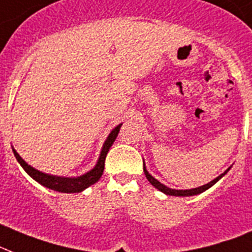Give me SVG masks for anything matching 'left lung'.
<instances>
[{
  "label": "left lung",
  "mask_w": 252,
  "mask_h": 252,
  "mask_svg": "<svg viewBox=\"0 0 252 252\" xmlns=\"http://www.w3.org/2000/svg\"><path fill=\"white\" fill-rule=\"evenodd\" d=\"M230 168H232V166H229V168H228L225 172L221 173L220 175H218L217 178L213 179V181L209 182V183H206V185H204V186H200V187H197V188H191V189H175V188L166 187L165 185H162L161 182H158V179L154 178V177H152V175L149 173V170L146 169L145 162H143V172H145V175H146V178H147V181H149L150 183L154 186V187L158 188V191H161L162 193L168 194V196H177V197H188V196H194V194L202 193V192H205L206 189H209L210 187H213V186H214L215 183L219 181V179L223 178L224 175L229 172Z\"/></svg>",
  "instance_id": "left-lung-1"
}]
</instances>
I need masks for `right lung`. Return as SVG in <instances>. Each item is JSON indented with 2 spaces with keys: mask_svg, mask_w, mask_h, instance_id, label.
I'll return each instance as SVG.
<instances>
[{
  "mask_svg": "<svg viewBox=\"0 0 252 252\" xmlns=\"http://www.w3.org/2000/svg\"><path fill=\"white\" fill-rule=\"evenodd\" d=\"M123 126L119 124L116 126L110 134L107 136L106 141L103 142L102 149H101L100 156H98V160H97L96 165L91 169L90 172L84 173V174L79 175V177H61V175H54V174H47V173H43L38 169L33 168L32 165H29L28 162L25 161L22 156L19 155L16 150L12 147V152H14L15 158L18 160V162L22 165V168L24 169L25 172L28 173V175H31L32 178L34 179L35 182H38L39 185L44 186L46 188H50V189H54V191L61 192V193H78V192L84 191L86 188H88L90 186L94 185L96 182H98V179L101 178V175L103 173V169H105V158H106L107 152H109L110 147L113 146L114 141L118 137V133L120 130V126Z\"/></svg>",
  "mask_w": 252,
  "mask_h": 252,
  "instance_id": "obj_1",
  "label": "right lung"
}]
</instances>
